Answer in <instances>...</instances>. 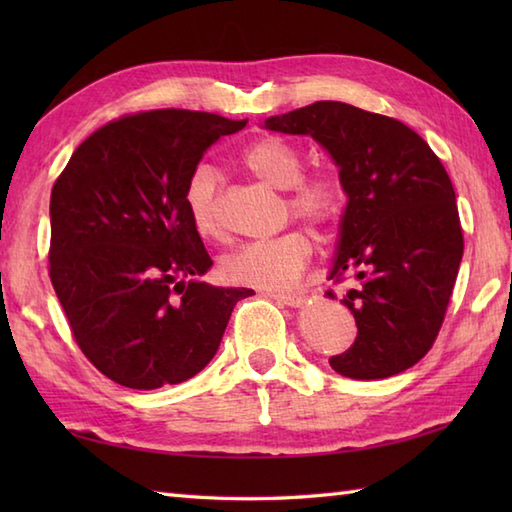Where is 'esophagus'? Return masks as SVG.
<instances>
[{"instance_id": "34e87169", "label": "esophagus", "mask_w": 512, "mask_h": 512, "mask_svg": "<svg viewBox=\"0 0 512 512\" xmlns=\"http://www.w3.org/2000/svg\"><path fill=\"white\" fill-rule=\"evenodd\" d=\"M266 295L270 299L284 303V306H290V308H299L301 301H303L301 295H295V292H266Z\"/></svg>"}]
</instances>
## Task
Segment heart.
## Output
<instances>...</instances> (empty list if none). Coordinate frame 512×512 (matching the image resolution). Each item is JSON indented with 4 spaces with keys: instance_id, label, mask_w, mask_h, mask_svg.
<instances>
[{
    "instance_id": "heart-1",
    "label": "heart",
    "mask_w": 512,
    "mask_h": 512,
    "mask_svg": "<svg viewBox=\"0 0 512 512\" xmlns=\"http://www.w3.org/2000/svg\"><path fill=\"white\" fill-rule=\"evenodd\" d=\"M242 165L255 178L275 189H286V213L312 226H328L343 211V182L330 169L303 171L306 156L279 136H264L248 145ZM220 171L198 165L184 187V206L195 233L204 239L224 235L220 222ZM312 255V239L301 228H292L275 237L237 246L222 257L224 279L239 286L281 290L295 281Z\"/></svg>"
}]
</instances>
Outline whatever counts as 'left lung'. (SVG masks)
Here are the masks:
<instances>
[{
  "label": "left lung",
  "mask_w": 512,
  "mask_h": 512,
  "mask_svg": "<svg viewBox=\"0 0 512 512\" xmlns=\"http://www.w3.org/2000/svg\"><path fill=\"white\" fill-rule=\"evenodd\" d=\"M264 125L321 143L347 193L330 279H356L343 303L358 334L350 350L330 358L332 369L358 380L405 372L438 339L464 253L447 169L405 123L339 101L270 116Z\"/></svg>",
  "instance_id": "1"
}]
</instances>
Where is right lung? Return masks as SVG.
Wrapping results in <instances>:
<instances>
[{
	"label": "right lung",
	"mask_w": 512,
	"mask_h": 512,
	"mask_svg": "<svg viewBox=\"0 0 512 512\" xmlns=\"http://www.w3.org/2000/svg\"><path fill=\"white\" fill-rule=\"evenodd\" d=\"M248 121L151 110L76 147L50 195V281L85 358L114 383L158 389L215 356L248 288L198 277L213 266L184 206L191 171Z\"/></svg>",
	"instance_id": "add662e5"
}]
</instances>
